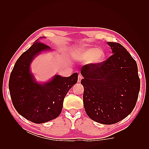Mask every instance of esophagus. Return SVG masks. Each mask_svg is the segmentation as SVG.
<instances>
[{
  "mask_svg": "<svg viewBox=\"0 0 149 149\" xmlns=\"http://www.w3.org/2000/svg\"><path fill=\"white\" fill-rule=\"evenodd\" d=\"M83 79V76L81 74H79L78 75V81L79 83L81 82V79Z\"/></svg>",
  "mask_w": 149,
  "mask_h": 149,
  "instance_id": "1",
  "label": "esophagus"
}]
</instances>
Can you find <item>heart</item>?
Listing matches in <instances>:
<instances>
[{
	"mask_svg": "<svg viewBox=\"0 0 149 149\" xmlns=\"http://www.w3.org/2000/svg\"><path fill=\"white\" fill-rule=\"evenodd\" d=\"M82 56L84 60H90L93 63H98L103 58V52L100 49L94 48L83 49Z\"/></svg>",
	"mask_w": 149,
	"mask_h": 149,
	"instance_id": "1",
	"label": "heart"
}]
</instances>
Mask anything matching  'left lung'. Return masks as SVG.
<instances>
[{"label": "left lung", "instance_id": "1", "mask_svg": "<svg viewBox=\"0 0 149 149\" xmlns=\"http://www.w3.org/2000/svg\"><path fill=\"white\" fill-rule=\"evenodd\" d=\"M112 55L98 63L84 65L81 83L87 115L102 124H113L129 116L136 106L141 81L137 63L122 45L107 42Z\"/></svg>", "mask_w": 149, "mask_h": 149}]
</instances>
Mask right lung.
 Returning a JSON list of instances; mask_svg holds the SVG:
<instances>
[{
  "mask_svg": "<svg viewBox=\"0 0 149 149\" xmlns=\"http://www.w3.org/2000/svg\"><path fill=\"white\" fill-rule=\"evenodd\" d=\"M49 49L46 44L36 40L17 60L8 83L15 109L24 118L36 124L46 123L60 114L65 96L78 81L77 73L69 77L56 75L43 84L35 81L30 71L31 62L40 52Z\"/></svg>",
  "mask_w": 149,
  "mask_h": 149,
  "instance_id": "1",
  "label": "right lung"
}]
</instances>
